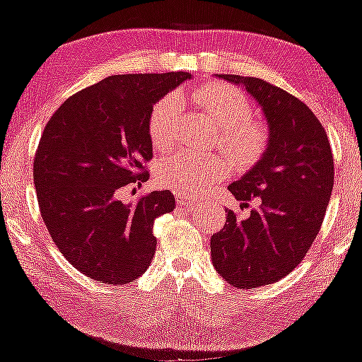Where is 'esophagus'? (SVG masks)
<instances>
[{"label":"esophagus","mask_w":362,"mask_h":362,"mask_svg":"<svg viewBox=\"0 0 362 362\" xmlns=\"http://www.w3.org/2000/svg\"><path fill=\"white\" fill-rule=\"evenodd\" d=\"M177 204H180L182 207L189 209V211H194V209L199 207V202L192 197H177Z\"/></svg>","instance_id":"34e87169"}]
</instances>
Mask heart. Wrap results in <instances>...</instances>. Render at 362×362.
<instances>
[{"label": "heart", "mask_w": 362, "mask_h": 362, "mask_svg": "<svg viewBox=\"0 0 362 362\" xmlns=\"http://www.w3.org/2000/svg\"><path fill=\"white\" fill-rule=\"evenodd\" d=\"M192 98L204 116L219 128V145L239 167H251L267 150L268 132L263 123L252 119L250 98L228 84L199 86ZM180 117V99L168 94L155 103L148 116V136L156 150L172 145ZM229 167L217 156L172 153L156 165V182L184 195H200L216 182L228 177Z\"/></svg>", "instance_id": "obj_1"}]
</instances>
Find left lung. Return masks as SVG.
Returning a JSON list of instances; mask_svg holds the SVG:
<instances>
[{"mask_svg": "<svg viewBox=\"0 0 362 362\" xmlns=\"http://www.w3.org/2000/svg\"><path fill=\"white\" fill-rule=\"evenodd\" d=\"M219 77L258 101L269 138L259 162L229 185L241 206L256 207L243 221L228 211V224L211 238L212 264L229 285L258 288L293 272L310 250L332 194L334 156L305 103L258 77Z\"/></svg>", "mask_w": 362, "mask_h": 362, "instance_id": "1", "label": "left lung"}]
</instances>
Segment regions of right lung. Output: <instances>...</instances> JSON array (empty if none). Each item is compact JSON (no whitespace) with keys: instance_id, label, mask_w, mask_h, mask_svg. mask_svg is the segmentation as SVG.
Wrapping results in <instances>:
<instances>
[{"instance_id":"obj_1","label":"right lung","mask_w":362,"mask_h":362,"mask_svg":"<svg viewBox=\"0 0 362 362\" xmlns=\"http://www.w3.org/2000/svg\"><path fill=\"white\" fill-rule=\"evenodd\" d=\"M187 72L110 76L60 104L33 160L38 207L50 238L74 268L107 285L136 280L153 259V223L172 212L168 190L124 204L153 158L148 116Z\"/></svg>"}]
</instances>
